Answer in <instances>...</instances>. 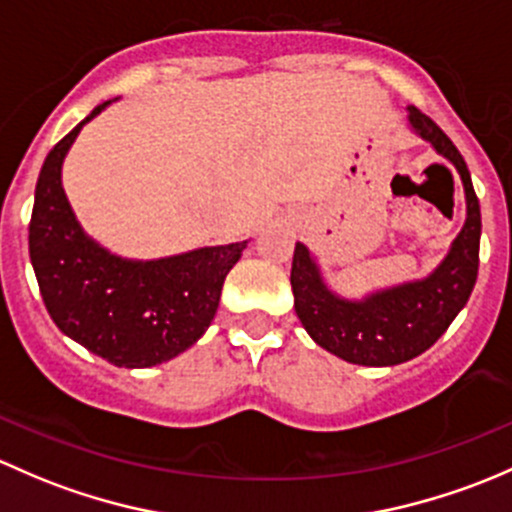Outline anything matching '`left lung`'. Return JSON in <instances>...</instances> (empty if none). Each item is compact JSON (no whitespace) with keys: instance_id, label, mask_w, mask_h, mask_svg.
Masks as SVG:
<instances>
[{"instance_id":"1","label":"left lung","mask_w":512,"mask_h":512,"mask_svg":"<svg viewBox=\"0 0 512 512\" xmlns=\"http://www.w3.org/2000/svg\"><path fill=\"white\" fill-rule=\"evenodd\" d=\"M409 125L456 167L466 192V224L439 268L421 281L347 300L325 286L318 263L303 244H295L293 251L295 315L320 347L352 365L392 367L429 350L468 303L478 278L481 204L466 160L449 135L414 105Z\"/></svg>"}]
</instances>
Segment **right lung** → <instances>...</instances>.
<instances>
[{
  "instance_id": "1",
  "label": "right lung",
  "mask_w": 512,
  "mask_h": 512,
  "mask_svg": "<svg viewBox=\"0 0 512 512\" xmlns=\"http://www.w3.org/2000/svg\"><path fill=\"white\" fill-rule=\"evenodd\" d=\"M86 120L46 155L29 221L41 298L63 335L115 367H152L192 347L212 325L221 286L246 241L157 261H130L81 229L61 187V165Z\"/></svg>"
}]
</instances>
